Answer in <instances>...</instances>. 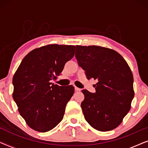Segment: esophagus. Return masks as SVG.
<instances>
[{
    "instance_id": "34e87169",
    "label": "esophagus",
    "mask_w": 148,
    "mask_h": 148,
    "mask_svg": "<svg viewBox=\"0 0 148 148\" xmlns=\"http://www.w3.org/2000/svg\"><path fill=\"white\" fill-rule=\"evenodd\" d=\"M75 90L76 92H79V91H81V89L77 88V87H75Z\"/></svg>"
}]
</instances>
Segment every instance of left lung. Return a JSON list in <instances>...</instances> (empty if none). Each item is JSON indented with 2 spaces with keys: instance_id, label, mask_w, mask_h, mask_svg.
Instances as JSON below:
<instances>
[{
  "instance_id": "1",
  "label": "left lung",
  "mask_w": 148,
  "mask_h": 148,
  "mask_svg": "<svg viewBox=\"0 0 148 148\" xmlns=\"http://www.w3.org/2000/svg\"><path fill=\"white\" fill-rule=\"evenodd\" d=\"M75 57L87 79L98 81L95 93L82 90L85 98L81 107L85 119L96 130H112L128 113L134 97L128 64L115 50L97 46H76Z\"/></svg>"
}]
</instances>
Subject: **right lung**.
Wrapping results in <instances>:
<instances>
[{
  "label": "right lung",
  "instance_id": "obj_1",
  "mask_svg": "<svg viewBox=\"0 0 148 148\" xmlns=\"http://www.w3.org/2000/svg\"><path fill=\"white\" fill-rule=\"evenodd\" d=\"M75 46L50 44L29 52L13 78V98L28 126L40 132L54 128L63 119L74 87L51 83L74 56Z\"/></svg>",
  "mask_w": 148,
  "mask_h": 148
}]
</instances>
